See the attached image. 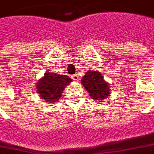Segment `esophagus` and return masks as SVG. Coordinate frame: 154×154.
Wrapping results in <instances>:
<instances>
[{
	"mask_svg": "<svg viewBox=\"0 0 154 154\" xmlns=\"http://www.w3.org/2000/svg\"><path fill=\"white\" fill-rule=\"evenodd\" d=\"M72 79L73 80H75V81H79V76L78 74H75V75H72Z\"/></svg>",
	"mask_w": 154,
	"mask_h": 154,
	"instance_id": "obj_1",
	"label": "esophagus"
}]
</instances>
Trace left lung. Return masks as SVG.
<instances>
[{
	"label": "left lung",
	"mask_w": 154,
	"mask_h": 154,
	"mask_svg": "<svg viewBox=\"0 0 154 154\" xmlns=\"http://www.w3.org/2000/svg\"><path fill=\"white\" fill-rule=\"evenodd\" d=\"M81 84L88 91L89 96L97 103L103 102L110 96V85L97 69L86 70L81 79Z\"/></svg>",
	"instance_id": "1"
}]
</instances>
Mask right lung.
<instances>
[{"instance_id": "add662e5", "label": "right lung", "mask_w": 154, "mask_h": 154, "mask_svg": "<svg viewBox=\"0 0 154 154\" xmlns=\"http://www.w3.org/2000/svg\"><path fill=\"white\" fill-rule=\"evenodd\" d=\"M71 82L72 79L66 75L51 73L47 70L44 76L37 82L36 90L42 99L49 104H53L59 101L65 88Z\"/></svg>"}]
</instances>
